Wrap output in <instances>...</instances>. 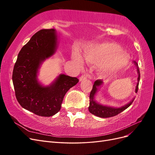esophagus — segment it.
Segmentation results:
<instances>
[{
	"label": "esophagus",
	"mask_w": 155,
	"mask_h": 155,
	"mask_svg": "<svg viewBox=\"0 0 155 155\" xmlns=\"http://www.w3.org/2000/svg\"><path fill=\"white\" fill-rule=\"evenodd\" d=\"M88 78V76L87 74H84V75H82V76L79 78V81H85V80H87V79Z\"/></svg>",
	"instance_id": "34e87169"
}]
</instances>
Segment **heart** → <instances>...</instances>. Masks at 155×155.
<instances>
[{"label": "heart", "instance_id": "obj_1", "mask_svg": "<svg viewBox=\"0 0 155 155\" xmlns=\"http://www.w3.org/2000/svg\"><path fill=\"white\" fill-rule=\"evenodd\" d=\"M72 58L78 64H83V58L77 49L73 51ZM83 58L87 63L96 66L104 64V71L110 73L122 69L128 63L120 46L109 42L88 44L84 47Z\"/></svg>", "mask_w": 155, "mask_h": 155}]
</instances>
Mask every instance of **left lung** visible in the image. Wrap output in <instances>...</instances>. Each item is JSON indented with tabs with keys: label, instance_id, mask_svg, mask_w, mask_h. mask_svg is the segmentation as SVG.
Here are the masks:
<instances>
[{
	"label": "left lung",
	"instance_id": "1",
	"mask_svg": "<svg viewBox=\"0 0 155 155\" xmlns=\"http://www.w3.org/2000/svg\"><path fill=\"white\" fill-rule=\"evenodd\" d=\"M134 64L137 67V72L138 74V83H137V86H136V89H135V92L137 93L138 90V85H139V81H140V74L139 67L137 63L134 61ZM102 83H103V81L101 80V79H97V80H96L93 85L92 89L90 94V96H89V98H90V104H89V107H88V110L91 113H92V114L95 116H97L98 117H100V118H110V117L114 116L120 113V112H123L126 109H127V108L132 104L134 98L133 99V100H131L129 104H126L125 105L120 108L107 107V106H104V105L97 104V103H96L94 99V96L96 95L98 89H99V87L102 85Z\"/></svg>",
	"mask_w": 155,
	"mask_h": 155
}]
</instances>
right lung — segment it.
I'll return each mask as SVG.
<instances>
[{
  "mask_svg": "<svg viewBox=\"0 0 155 155\" xmlns=\"http://www.w3.org/2000/svg\"><path fill=\"white\" fill-rule=\"evenodd\" d=\"M54 29H43L31 37L18 54L12 80L18 102L24 109L40 116H54L60 110L65 94L79 82L77 78L60 74L49 86L37 80V72L44 61L57 47Z\"/></svg>",
  "mask_w": 155,
  "mask_h": 155,
  "instance_id": "1",
  "label": "right lung"
}]
</instances>
